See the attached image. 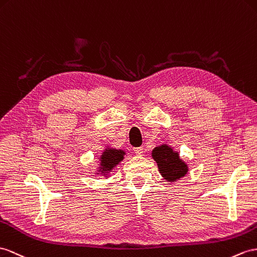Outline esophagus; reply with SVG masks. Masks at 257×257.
<instances>
[{
  "mask_svg": "<svg viewBox=\"0 0 257 257\" xmlns=\"http://www.w3.org/2000/svg\"><path fill=\"white\" fill-rule=\"evenodd\" d=\"M143 152H144V148H143V147H136V148H134V153H135L137 156L143 155Z\"/></svg>",
  "mask_w": 257,
  "mask_h": 257,
  "instance_id": "esophagus-1",
  "label": "esophagus"
}]
</instances>
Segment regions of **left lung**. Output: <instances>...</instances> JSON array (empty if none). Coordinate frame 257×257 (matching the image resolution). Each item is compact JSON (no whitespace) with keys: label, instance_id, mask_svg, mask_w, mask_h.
Returning <instances> with one entry per match:
<instances>
[{"label":"left lung","instance_id":"obj_1","mask_svg":"<svg viewBox=\"0 0 257 257\" xmlns=\"http://www.w3.org/2000/svg\"><path fill=\"white\" fill-rule=\"evenodd\" d=\"M152 157L158 166L161 177L167 182H177L190 171L189 165L180 157V153L167 143L155 147L152 152Z\"/></svg>","mask_w":257,"mask_h":257}]
</instances>
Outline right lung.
Masks as SVG:
<instances>
[{
	"mask_svg": "<svg viewBox=\"0 0 257 257\" xmlns=\"http://www.w3.org/2000/svg\"><path fill=\"white\" fill-rule=\"evenodd\" d=\"M125 155H126L125 149H116L109 146V144L104 145V148L97 160L96 176H101L105 179L110 178L111 172L117 165H120L121 161H123Z\"/></svg>",
	"mask_w": 257,
	"mask_h": 257,
	"instance_id": "right-lung-1",
	"label": "right lung"
}]
</instances>
